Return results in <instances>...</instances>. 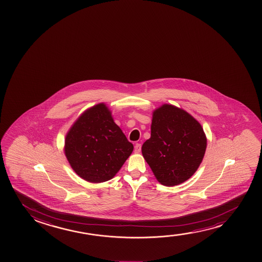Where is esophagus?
I'll list each match as a JSON object with an SVG mask.
<instances>
[{
	"label": "esophagus",
	"mask_w": 262,
	"mask_h": 262,
	"mask_svg": "<svg viewBox=\"0 0 262 262\" xmlns=\"http://www.w3.org/2000/svg\"><path fill=\"white\" fill-rule=\"evenodd\" d=\"M140 151H141V145L140 143L135 144V147H134V152L135 153H140Z\"/></svg>",
	"instance_id": "34e87169"
}]
</instances>
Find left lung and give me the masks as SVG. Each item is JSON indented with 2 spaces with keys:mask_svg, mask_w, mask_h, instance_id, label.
Masks as SVG:
<instances>
[{
  "mask_svg": "<svg viewBox=\"0 0 262 262\" xmlns=\"http://www.w3.org/2000/svg\"><path fill=\"white\" fill-rule=\"evenodd\" d=\"M206 147L200 122L183 109L165 104L153 112L150 139L141 150L158 182L174 186L193 176Z\"/></svg>",
  "mask_w": 262,
  "mask_h": 262,
  "instance_id": "left-lung-1",
  "label": "left lung"
}]
</instances>
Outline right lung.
Listing matches in <instances>:
<instances>
[{
  "mask_svg": "<svg viewBox=\"0 0 262 262\" xmlns=\"http://www.w3.org/2000/svg\"><path fill=\"white\" fill-rule=\"evenodd\" d=\"M133 150V144L115 124L104 103L84 112L65 138L64 153L70 165L90 183L111 180Z\"/></svg>",
  "mask_w": 262,
  "mask_h": 262,
  "instance_id": "obj_1",
  "label": "right lung"
}]
</instances>
